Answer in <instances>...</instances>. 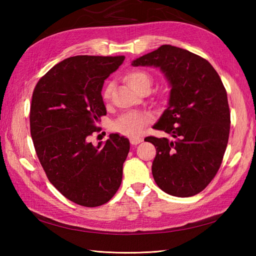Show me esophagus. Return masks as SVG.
<instances>
[{"label":"esophagus","instance_id":"34e87169","mask_svg":"<svg viewBox=\"0 0 256 256\" xmlns=\"http://www.w3.org/2000/svg\"><path fill=\"white\" fill-rule=\"evenodd\" d=\"M142 138H130V143H131L132 145H138L140 143H142Z\"/></svg>","mask_w":256,"mask_h":256}]
</instances>
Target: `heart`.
Here are the masks:
<instances>
[{"label":"heart","instance_id":"obj_1","mask_svg":"<svg viewBox=\"0 0 256 256\" xmlns=\"http://www.w3.org/2000/svg\"><path fill=\"white\" fill-rule=\"evenodd\" d=\"M124 80L133 90L136 92L150 89L152 86V77L143 70H132L124 76ZM112 91V86L108 84L103 91V98L108 99ZM150 121L148 114L142 112H128L118 118L113 122L112 128L114 131L128 136H136L143 131L145 125Z\"/></svg>","mask_w":256,"mask_h":256}]
</instances>
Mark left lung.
<instances>
[{"instance_id": "obj_1", "label": "left lung", "mask_w": 256, "mask_h": 256, "mask_svg": "<svg viewBox=\"0 0 256 256\" xmlns=\"http://www.w3.org/2000/svg\"><path fill=\"white\" fill-rule=\"evenodd\" d=\"M155 67L170 86V99L154 128L170 134L146 138L155 145L154 180L175 197H192L208 186L219 170L230 133L226 91L210 62L196 54L162 45L132 62Z\"/></svg>"}]
</instances>
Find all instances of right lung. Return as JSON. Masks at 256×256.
I'll return each instance as SVG.
<instances>
[{
	"instance_id": "obj_1",
	"label": "right lung",
	"mask_w": 256,
	"mask_h": 256,
	"mask_svg": "<svg viewBox=\"0 0 256 256\" xmlns=\"http://www.w3.org/2000/svg\"><path fill=\"white\" fill-rule=\"evenodd\" d=\"M124 56H74L55 64L38 81L30 106V135L50 182L72 202L106 204L121 184L128 138L111 134L94 146L89 136L106 114L104 80Z\"/></svg>"
}]
</instances>
